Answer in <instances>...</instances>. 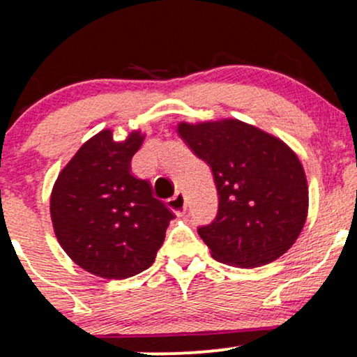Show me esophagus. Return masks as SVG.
<instances>
[{
    "label": "esophagus",
    "instance_id": "obj_1",
    "mask_svg": "<svg viewBox=\"0 0 357 357\" xmlns=\"http://www.w3.org/2000/svg\"><path fill=\"white\" fill-rule=\"evenodd\" d=\"M167 208H169L171 211L176 213V215H183L184 211H186L188 208V203H186V198H184L183 192H176L173 198L167 199Z\"/></svg>",
    "mask_w": 357,
    "mask_h": 357
}]
</instances>
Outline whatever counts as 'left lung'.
Masks as SVG:
<instances>
[{"mask_svg":"<svg viewBox=\"0 0 357 357\" xmlns=\"http://www.w3.org/2000/svg\"><path fill=\"white\" fill-rule=\"evenodd\" d=\"M179 137L211 169L218 191L215 220L198 227L221 264L253 268L294 245L307 216V181L284 142L245 122L178 126Z\"/></svg>","mask_w":357,"mask_h":357,"instance_id":"8db88e82","label":"left lung"}]
</instances>
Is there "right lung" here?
Segmentation results:
<instances>
[{"mask_svg": "<svg viewBox=\"0 0 357 357\" xmlns=\"http://www.w3.org/2000/svg\"><path fill=\"white\" fill-rule=\"evenodd\" d=\"M142 144L132 132L116 142L110 130L93 136L59 174L50 213L67 255L104 278H129L153 265L174 215L155 199L151 184L130 174Z\"/></svg>", "mask_w": 357, "mask_h": 357, "instance_id": "add662e5", "label": "right lung"}]
</instances>
